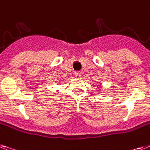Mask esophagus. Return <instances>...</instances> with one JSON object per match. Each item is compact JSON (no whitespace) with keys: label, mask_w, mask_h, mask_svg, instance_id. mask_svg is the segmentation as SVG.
I'll return each instance as SVG.
<instances>
[{"label":"esophagus","mask_w":150,"mask_h":150,"mask_svg":"<svg viewBox=\"0 0 150 150\" xmlns=\"http://www.w3.org/2000/svg\"><path fill=\"white\" fill-rule=\"evenodd\" d=\"M75 76L76 78H80L81 77V72H80V71H76V72L75 73Z\"/></svg>","instance_id":"esophagus-1"}]
</instances>
